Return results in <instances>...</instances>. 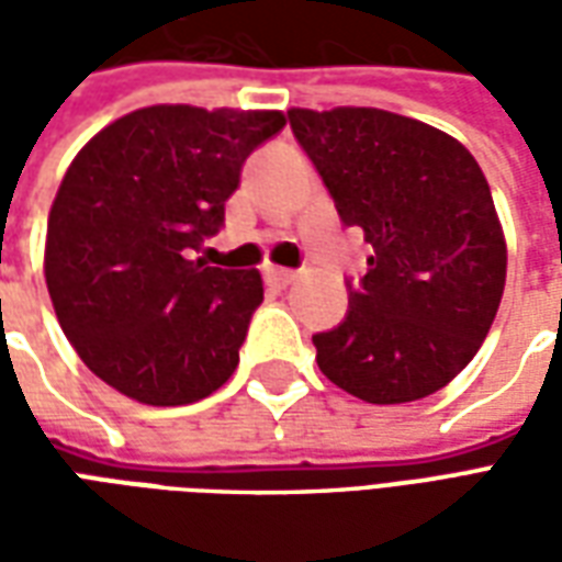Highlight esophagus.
Instances as JSON below:
<instances>
[{
    "mask_svg": "<svg viewBox=\"0 0 562 562\" xmlns=\"http://www.w3.org/2000/svg\"><path fill=\"white\" fill-rule=\"evenodd\" d=\"M265 280H268L270 285H282V289H285V285H292V282L297 280V273H294V270L273 268V265H270V268H265Z\"/></svg>",
    "mask_w": 562,
    "mask_h": 562,
    "instance_id": "esophagus-1",
    "label": "esophagus"
}]
</instances>
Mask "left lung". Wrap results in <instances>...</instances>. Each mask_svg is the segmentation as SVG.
Segmentation results:
<instances>
[{
  "label": "left lung",
  "instance_id": "8db88e82",
  "mask_svg": "<svg viewBox=\"0 0 562 562\" xmlns=\"http://www.w3.org/2000/svg\"><path fill=\"white\" fill-rule=\"evenodd\" d=\"M289 123L346 225L373 246L349 313L313 337L318 370L367 403L446 389L487 337L506 289L491 186L460 140L379 108H292Z\"/></svg>",
  "mask_w": 562,
  "mask_h": 562
}]
</instances>
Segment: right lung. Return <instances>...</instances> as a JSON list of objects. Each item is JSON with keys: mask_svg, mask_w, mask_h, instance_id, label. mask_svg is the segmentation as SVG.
Here are the masks:
<instances>
[{"mask_svg": "<svg viewBox=\"0 0 562 562\" xmlns=\"http://www.w3.org/2000/svg\"><path fill=\"white\" fill-rule=\"evenodd\" d=\"M282 126L280 111L153 104L68 165L44 280L68 342L111 389L186 406L232 379L261 273L207 268L195 252L222 228L246 156Z\"/></svg>", "mask_w": 562, "mask_h": 562, "instance_id": "right-lung-1", "label": "right lung"}]
</instances>
